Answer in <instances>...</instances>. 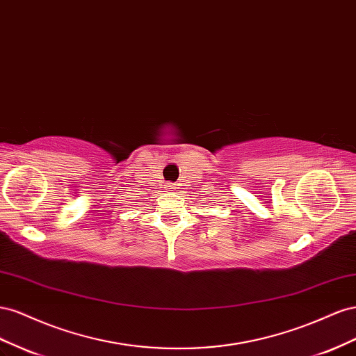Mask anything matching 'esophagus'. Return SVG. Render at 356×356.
<instances>
[{"instance_id":"esophagus-1","label":"esophagus","mask_w":356,"mask_h":356,"mask_svg":"<svg viewBox=\"0 0 356 356\" xmlns=\"http://www.w3.org/2000/svg\"><path fill=\"white\" fill-rule=\"evenodd\" d=\"M168 189H177V185H176V184H170V185H168Z\"/></svg>"}]
</instances>
